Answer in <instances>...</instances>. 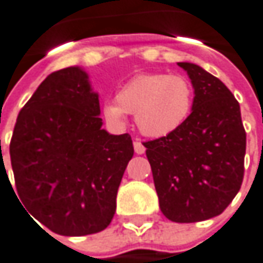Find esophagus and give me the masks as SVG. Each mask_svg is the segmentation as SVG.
I'll return each mask as SVG.
<instances>
[{
	"instance_id": "esophagus-1",
	"label": "esophagus",
	"mask_w": 263,
	"mask_h": 263,
	"mask_svg": "<svg viewBox=\"0 0 263 263\" xmlns=\"http://www.w3.org/2000/svg\"><path fill=\"white\" fill-rule=\"evenodd\" d=\"M133 147H135V152L137 155H143L146 152V147H144V144L140 142V140H135L133 142Z\"/></svg>"
}]
</instances>
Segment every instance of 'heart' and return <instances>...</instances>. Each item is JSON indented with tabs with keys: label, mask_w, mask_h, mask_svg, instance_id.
<instances>
[{
	"label": "heart",
	"mask_w": 263,
	"mask_h": 263,
	"mask_svg": "<svg viewBox=\"0 0 263 263\" xmlns=\"http://www.w3.org/2000/svg\"><path fill=\"white\" fill-rule=\"evenodd\" d=\"M193 108L194 86L185 77L144 72L120 86L116 101L103 105V117L111 126L123 127L127 114H135L140 133L159 139L182 127Z\"/></svg>",
	"instance_id": "1"
}]
</instances>
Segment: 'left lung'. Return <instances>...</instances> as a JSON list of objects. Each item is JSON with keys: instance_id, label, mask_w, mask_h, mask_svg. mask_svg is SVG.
<instances>
[{"instance_id": "1", "label": "left lung", "mask_w": 263, "mask_h": 263, "mask_svg": "<svg viewBox=\"0 0 263 263\" xmlns=\"http://www.w3.org/2000/svg\"><path fill=\"white\" fill-rule=\"evenodd\" d=\"M194 86V108L178 132L144 142L163 216L175 223L221 214L239 193L246 133L240 105L201 66L179 62Z\"/></svg>"}]
</instances>
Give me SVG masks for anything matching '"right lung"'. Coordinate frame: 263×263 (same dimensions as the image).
I'll list each match as a JSON object with an SVG mask.
<instances>
[{"label": "right lung", "instance_id": "obj_1", "mask_svg": "<svg viewBox=\"0 0 263 263\" xmlns=\"http://www.w3.org/2000/svg\"><path fill=\"white\" fill-rule=\"evenodd\" d=\"M79 66L56 70L21 108L10 143L18 201L62 236L98 233L116 213L130 135H110ZM18 200V198H17Z\"/></svg>", "mask_w": 263, "mask_h": 263}]
</instances>
